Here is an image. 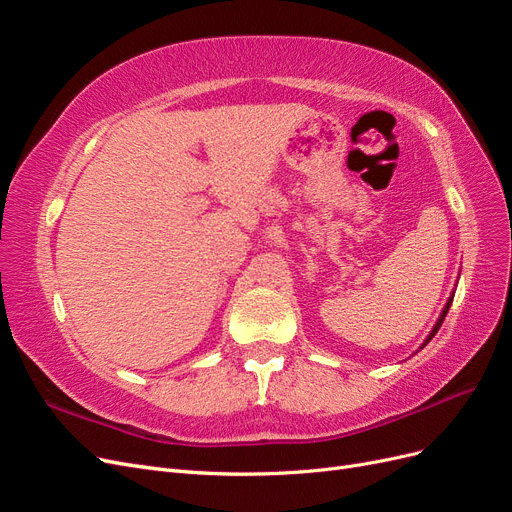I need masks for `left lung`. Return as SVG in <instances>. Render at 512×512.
Instances as JSON below:
<instances>
[{"mask_svg":"<svg viewBox=\"0 0 512 512\" xmlns=\"http://www.w3.org/2000/svg\"><path fill=\"white\" fill-rule=\"evenodd\" d=\"M451 303H453V297H451V299H448V303H446V307H444V312H442L440 320L436 322V327H433V331H431V333H429V337H427V342H429V339H431L433 335H436V333H438V329L442 327V322H444V318H446V314H448V307H451ZM427 342H425V344H427ZM425 344H423V346H425Z\"/></svg>","mask_w":512,"mask_h":512,"instance_id":"8db88e82","label":"left lung"}]
</instances>
